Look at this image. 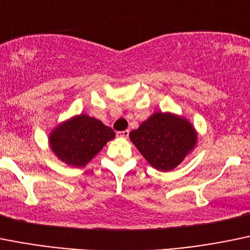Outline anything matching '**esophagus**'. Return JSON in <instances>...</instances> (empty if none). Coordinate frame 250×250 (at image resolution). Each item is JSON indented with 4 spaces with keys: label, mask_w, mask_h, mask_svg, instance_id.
Listing matches in <instances>:
<instances>
[{
    "label": "esophagus",
    "mask_w": 250,
    "mask_h": 250,
    "mask_svg": "<svg viewBox=\"0 0 250 250\" xmlns=\"http://www.w3.org/2000/svg\"><path fill=\"white\" fill-rule=\"evenodd\" d=\"M118 136L122 137V138H127V137L129 136V130L125 129V130H122V132H118Z\"/></svg>",
    "instance_id": "obj_1"
}]
</instances>
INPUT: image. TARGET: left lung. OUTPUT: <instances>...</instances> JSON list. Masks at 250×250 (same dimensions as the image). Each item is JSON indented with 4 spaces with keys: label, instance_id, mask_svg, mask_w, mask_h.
<instances>
[{
    "label": "left lung",
    "instance_id": "1",
    "mask_svg": "<svg viewBox=\"0 0 250 250\" xmlns=\"http://www.w3.org/2000/svg\"><path fill=\"white\" fill-rule=\"evenodd\" d=\"M129 138L154 169L170 171L193 150L197 132L183 116L155 112L129 133Z\"/></svg>",
    "mask_w": 250,
    "mask_h": 250
}]
</instances>
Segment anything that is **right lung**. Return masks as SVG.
I'll return each instance as SVG.
<instances>
[{"label":"right lung","mask_w":250,"mask_h":250,"mask_svg":"<svg viewBox=\"0 0 250 250\" xmlns=\"http://www.w3.org/2000/svg\"><path fill=\"white\" fill-rule=\"evenodd\" d=\"M114 137L112 128L101 121L87 114H78L51 130L49 146L66 165L83 167Z\"/></svg>","instance_id":"obj_1"}]
</instances>
